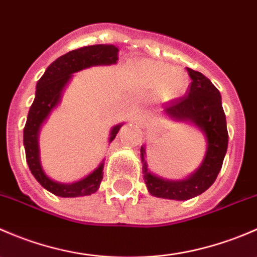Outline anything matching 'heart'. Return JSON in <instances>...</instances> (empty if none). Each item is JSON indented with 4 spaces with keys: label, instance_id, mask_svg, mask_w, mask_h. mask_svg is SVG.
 <instances>
[{
    "label": "heart",
    "instance_id": "b5f03b06",
    "mask_svg": "<svg viewBox=\"0 0 257 257\" xmlns=\"http://www.w3.org/2000/svg\"><path fill=\"white\" fill-rule=\"evenodd\" d=\"M137 78L144 89L157 92L162 99H174L180 97L188 87V76L179 68L163 62L143 59L134 67Z\"/></svg>",
    "mask_w": 257,
    "mask_h": 257
}]
</instances>
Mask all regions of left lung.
I'll return each mask as SVG.
<instances>
[{
  "label": "left lung",
  "instance_id": "1",
  "mask_svg": "<svg viewBox=\"0 0 257 257\" xmlns=\"http://www.w3.org/2000/svg\"><path fill=\"white\" fill-rule=\"evenodd\" d=\"M188 94L172 99L164 105V112L175 120H186L198 126L208 141L205 158L195 173L184 180H168L152 174L145 160V148H141L144 181L148 191L158 198L188 200L208 190L219 174L227 150L229 134L226 116L217 88L200 72L191 68Z\"/></svg>",
  "mask_w": 257,
  "mask_h": 257
}]
</instances>
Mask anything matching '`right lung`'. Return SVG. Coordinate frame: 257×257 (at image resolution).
Here are the masks:
<instances>
[{
	"label": "right lung",
	"instance_id": "1",
	"mask_svg": "<svg viewBox=\"0 0 257 257\" xmlns=\"http://www.w3.org/2000/svg\"><path fill=\"white\" fill-rule=\"evenodd\" d=\"M119 49L113 45H94L74 49L57 58L48 66L45 74L41 77L36 85V97L27 115L25 129H23V145L26 150V160L32 175L38 183L51 191L52 194L62 198H77V196L90 195L99 189L103 179L104 163L90 173L88 177L72 184H62L49 179L43 172L40 162V147H38V133L47 119L49 113L56 108L61 100L62 92L72 74L82 69L99 64H114L118 61ZM123 124L113 126L110 132L109 143L115 138Z\"/></svg>",
	"mask_w": 257,
	"mask_h": 257
}]
</instances>
